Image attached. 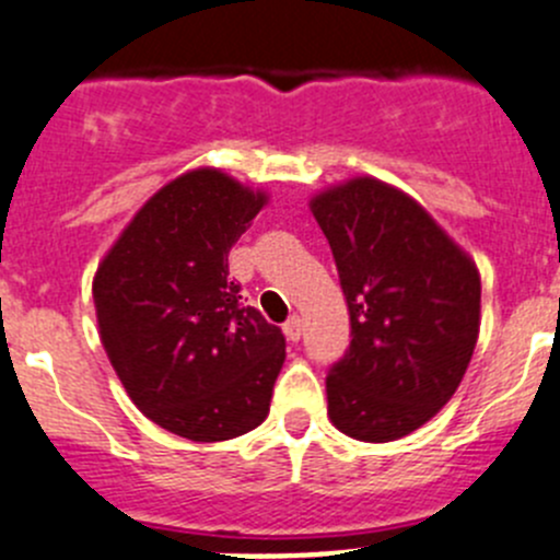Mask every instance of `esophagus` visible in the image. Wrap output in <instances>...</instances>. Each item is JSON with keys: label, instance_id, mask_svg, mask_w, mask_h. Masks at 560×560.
<instances>
[{"label": "esophagus", "instance_id": "34e87169", "mask_svg": "<svg viewBox=\"0 0 560 560\" xmlns=\"http://www.w3.org/2000/svg\"><path fill=\"white\" fill-rule=\"evenodd\" d=\"M301 330H303V323H301V317H290L284 323V336L290 341H298L301 339Z\"/></svg>", "mask_w": 560, "mask_h": 560}]
</instances>
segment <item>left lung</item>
I'll list each match as a JSON object with an SVG mask.
<instances>
[{"label":"left lung","instance_id":"left-lung-1","mask_svg":"<svg viewBox=\"0 0 560 560\" xmlns=\"http://www.w3.org/2000/svg\"><path fill=\"white\" fill-rule=\"evenodd\" d=\"M308 210L325 232L350 308V352L325 380L330 424L363 443L410 435L459 388L481 325L474 257L424 205L358 175Z\"/></svg>","mask_w":560,"mask_h":560}]
</instances>
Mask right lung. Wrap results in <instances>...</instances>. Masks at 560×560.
<instances>
[{"instance_id": "obj_1", "label": "right lung", "mask_w": 560, "mask_h": 560, "mask_svg": "<svg viewBox=\"0 0 560 560\" xmlns=\"http://www.w3.org/2000/svg\"><path fill=\"white\" fill-rule=\"evenodd\" d=\"M215 166L161 186L92 279L101 345L153 424L197 443L232 441L268 418L284 336L230 279V248L268 205Z\"/></svg>"}]
</instances>
